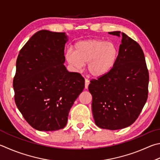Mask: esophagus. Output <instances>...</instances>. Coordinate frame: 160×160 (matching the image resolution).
I'll use <instances>...</instances> for the list:
<instances>
[{"label":"esophagus","mask_w":160,"mask_h":160,"mask_svg":"<svg viewBox=\"0 0 160 160\" xmlns=\"http://www.w3.org/2000/svg\"><path fill=\"white\" fill-rule=\"evenodd\" d=\"M89 85V80H88V79H85V89L88 88Z\"/></svg>","instance_id":"1"}]
</instances>
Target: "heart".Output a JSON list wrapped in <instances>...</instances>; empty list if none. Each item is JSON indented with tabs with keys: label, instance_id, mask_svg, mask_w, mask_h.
I'll return each mask as SVG.
<instances>
[{
	"label": "heart",
	"instance_id": "heart-1",
	"mask_svg": "<svg viewBox=\"0 0 160 160\" xmlns=\"http://www.w3.org/2000/svg\"><path fill=\"white\" fill-rule=\"evenodd\" d=\"M118 50L114 43L98 39H87L78 41L74 51L68 49L65 59L75 71H80L88 63L89 74L101 78L111 71L117 63Z\"/></svg>",
	"mask_w": 160,
	"mask_h": 160
}]
</instances>
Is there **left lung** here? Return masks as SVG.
<instances>
[{
	"instance_id": "obj_1",
	"label": "left lung",
	"mask_w": 160,
	"mask_h": 160,
	"mask_svg": "<svg viewBox=\"0 0 160 160\" xmlns=\"http://www.w3.org/2000/svg\"><path fill=\"white\" fill-rule=\"evenodd\" d=\"M109 33L122 36L117 63L109 73L90 81L88 89L95 124L117 130L130 126L140 115L148 94L149 74L138 43L120 31Z\"/></svg>"
}]
</instances>
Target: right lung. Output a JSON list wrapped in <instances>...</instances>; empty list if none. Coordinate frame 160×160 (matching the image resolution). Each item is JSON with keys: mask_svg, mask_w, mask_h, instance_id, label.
I'll return each mask as SVG.
<instances>
[{"mask_svg": "<svg viewBox=\"0 0 160 160\" xmlns=\"http://www.w3.org/2000/svg\"><path fill=\"white\" fill-rule=\"evenodd\" d=\"M65 33L41 30L20 50L13 80L14 101L26 121L38 131H56L67 124L73 103L85 88L78 72H68Z\"/></svg>", "mask_w": 160, "mask_h": 160, "instance_id": "add662e5", "label": "right lung"}]
</instances>
